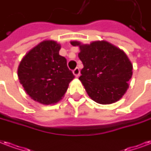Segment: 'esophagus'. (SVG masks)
<instances>
[{
    "instance_id": "esophagus-1",
    "label": "esophagus",
    "mask_w": 151,
    "mask_h": 151,
    "mask_svg": "<svg viewBox=\"0 0 151 151\" xmlns=\"http://www.w3.org/2000/svg\"><path fill=\"white\" fill-rule=\"evenodd\" d=\"M73 74H74V75L77 77V78H78V77H79V76H80V70H79V68H78V67L75 68V69H74V70H73Z\"/></svg>"
}]
</instances>
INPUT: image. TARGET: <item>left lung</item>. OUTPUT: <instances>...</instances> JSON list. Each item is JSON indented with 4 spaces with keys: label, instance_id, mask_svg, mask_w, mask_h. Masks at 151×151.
<instances>
[{
    "label": "left lung",
    "instance_id": "left-lung-1",
    "mask_svg": "<svg viewBox=\"0 0 151 151\" xmlns=\"http://www.w3.org/2000/svg\"><path fill=\"white\" fill-rule=\"evenodd\" d=\"M70 43L80 48L78 57L84 67L79 80L89 97L101 104H110L122 98L129 87L133 68L124 50L104 40L90 44L78 41Z\"/></svg>",
    "mask_w": 151,
    "mask_h": 151
}]
</instances>
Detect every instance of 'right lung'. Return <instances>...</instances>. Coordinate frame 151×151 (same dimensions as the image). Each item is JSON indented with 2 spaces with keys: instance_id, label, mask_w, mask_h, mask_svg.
Returning <instances> with one entry per match:
<instances>
[{
  "instance_id": "add662e5",
  "label": "right lung",
  "mask_w": 151,
  "mask_h": 151,
  "mask_svg": "<svg viewBox=\"0 0 151 151\" xmlns=\"http://www.w3.org/2000/svg\"><path fill=\"white\" fill-rule=\"evenodd\" d=\"M61 45L44 40L22 58L18 78L28 96L42 104H53L62 99L74 78L66 59L59 55Z\"/></svg>"
}]
</instances>
